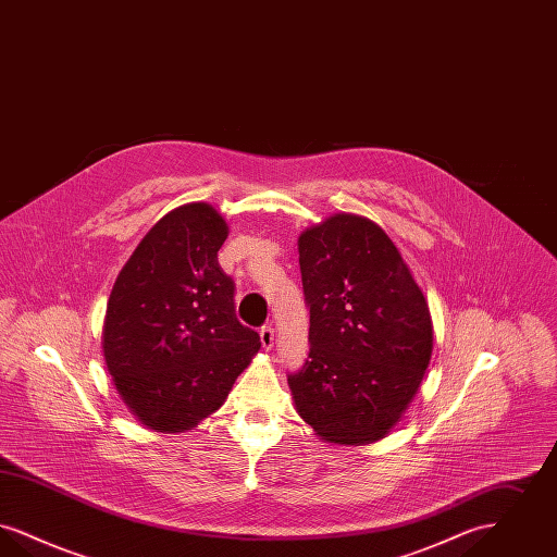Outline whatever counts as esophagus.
I'll return each instance as SVG.
<instances>
[{
	"mask_svg": "<svg viewBox=\"0 0 557 557\" xmlns=\"http://www.w3.org/2000/svg\"><path fill=\"white\" fill-rule=\"evenodd\" d=\"M259 334H261V345H263L265 350H269V348L273 346V341H275V332H273V327H271V325H263Z\"/></svg>",
	"mask_w": 557,
	"mask_h": 557,
	"instance_id": "obj_1",
	"label": "esophagus"
}]
</instances>
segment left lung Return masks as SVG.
<instances>
[{
	"mask_svg": "<svg viewBox=\"0 0 557 557\" xmlns=\"http://www.w3.org/2000/svg\"><path fill=\"white\" fill-rule=\"evenodd\" d=\"M298 263L311 348L288 375L296 413L323 443L371 445L424 380L434 345L424 292L386 232L352 212L307 227Z\"/></svg>",
	"mask_w": 557,
	"mask_h": 557,
	"instance_id": "obj_1",
	"label": "left lung"
}]
</instances>
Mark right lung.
I'll return each mask as SVG.
<instances>
[{"label": "right lung", "mask_w": 557, "mask_h": 557, "mask_svg": "<svg viewBox=\"0 0 557 557\" xmlns=\"http://www.w3.org/2000/svg\"><path fill=\"white\" fill-rule=\"evenodd\" d=\"M227 234L211 205L177 207L137 244L110 292L108 373L148 430L180 434L200 424L261 348L236 318L234 280L216 261Z\"/></svg>", "instance_id": "obj_1"}]
</instances>
